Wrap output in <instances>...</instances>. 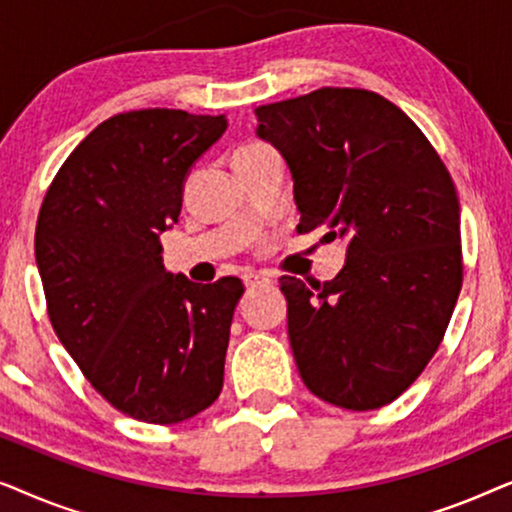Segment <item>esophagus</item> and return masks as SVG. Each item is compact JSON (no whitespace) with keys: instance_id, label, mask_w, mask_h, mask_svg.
I'll use <instances>...</instances> for the list:
<instances>
[{"instance_id":"obj_1","label":"esophagus","mask_w":512,"mask_h":512,"mask_svg":"<svg viewBox=\"0 0 512 512\" xmlns=\"http://www.w3.org/2000/svg\"><path fill=\"white\" fill-rule=\"evenodd\" d=\"M242 282L247 286H261V284H270L272 279L268 272H256V270H247L242 275Z\"/></svg>"}]
</instances>
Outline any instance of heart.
<instances>
[{"instance_id": "b5f03b06", "label": "heart", "mask_w": 512, "mask_h": 512, "mask_svg": "<svg viewBox=\"0 0 512 512\" xmlns=\"http://www.w3.org/2000/svg\"><path fill=\"white\" fill-rule=\"evenodd\" d=\"M261 149H268V144H244V146H240V149H237L235 156H244V153H256Z\"/></svg>"}]
</instances>
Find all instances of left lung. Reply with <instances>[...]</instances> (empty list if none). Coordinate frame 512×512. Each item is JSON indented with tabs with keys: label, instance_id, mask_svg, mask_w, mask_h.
I'll list each match as a JSON object with an SVG mask.
<instances>
[{
	"label": "left lung",
	"instance_id": "8db88e82",
	"mask_svg": "<svg viewBox=\"0 0 512 512\" xmlns=\"http://www.w3.org/2000/svg\"><path fill=\"white\" fill-rule=\"evenodd\" d=\"M256 114L258 137L291 167L298 233L349 237L331 282L279 277L298 373L338 408L389 405L433 359L464 282L450 172L412 118L373 90L319 88Z\"/></svg>",
	"mask_w": 512,
	"mask_h": 512
}]
</instances>
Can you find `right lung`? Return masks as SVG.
Segmentation results:
<instances>
[{"label": "right lung", "instance_id": "add662e5", "mask_svg": "<svg viewBox=\"0 0 512 512\" xmlns=\"http://www.w3.org/2000/svg\"><path fill=\"white\" fill-rule=\"evenodd\" d=\"M226 125L181 109L111 116L41 202L34 256L53 331L97 394L139 422L179 424L221 394L244 286L165 272L160 233L179 221L186 174Z\"/></svg>", "mask_w": 512, "mask_h": 512}]
</instances>
